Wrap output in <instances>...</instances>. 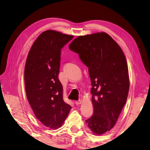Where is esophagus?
Here are the masks:
<instances>
[{"instance_id":"1","label":"esophagus","mask_w":150,"mask_h":150,"mask_svg":"<svg viewBox=\"0 0 150 150\" xmlns=\"http://www.w3.org/2000/svg\"><path fill=\"white\" fill-rule=\"evenodd\" d=\"M81 103H82V100H79L75 101V104H77V105H79V104H81Z\"/></svg>"}]
</instances>
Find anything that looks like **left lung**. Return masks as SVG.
Returning <instances> with one entry per match:
<instances>
[{
  "label": "left lung",
  "mask_w": 150,
  "mask_h": 150,
  "mask_svg": "<svg viewBox=\"0 0 150 150\" xmlns=\"http://www.w3.org/2000/svg\"><path fill=\"white\" fill-rule=\"evenodd\" d=\"M69 47L88 67L93 115L86 122L93 134L101 135L115 125L128 98L126 57L116 41L105 32L79 36Z\"/></svg>",
  "instance_id": "left-lung-1"
}]
</instances>
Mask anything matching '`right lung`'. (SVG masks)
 <instances>
[{"instance_id": "right-lung-1", "label": "right lung", "mask_w": 150, "mask_h": 150, "mask_svg": "<svg viewBox=\"0 0 150 150\" xmlns=\"http://www.w3.org/2000/svg\"><path fill=\"white\" fill-rule=\"evenodd\" d=\"M73 38L55 30L44 31L27 56L24 82L28 100L37 119L50 129L60 128L71 109L64 101L58 75L60 50Z\"/></svg>"}]
</instances>
